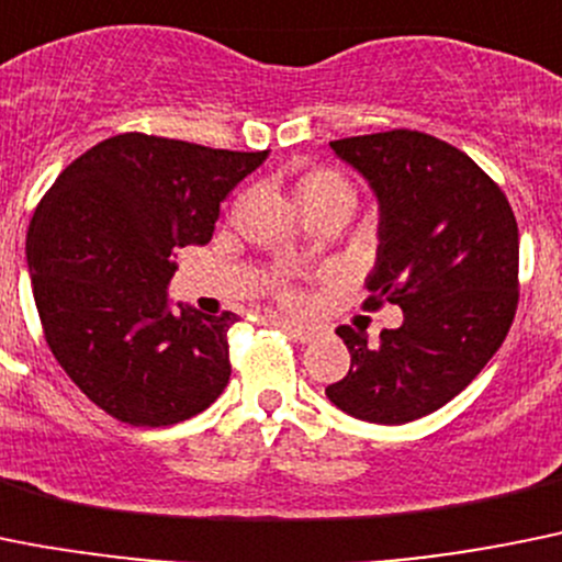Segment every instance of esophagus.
Here are the masks:
<instances>
[{"label": "esophagus", "instance_id": "esophagus-1", "mask_svg": "<svg viewBox=\"0 0 562 562\" xmlns=\"http://www.w3.org/2000/svg\"><path fill=\"white\" fill-rule=\"evenodd\" d=\"M277 327L285 329L288 335H291L293 340H299V344H307V340L316 338V329L305 327V324H296V322H288V318H277Z\"/></svg>", "mask_w": 562, "mask_h": 562}]
</instances>
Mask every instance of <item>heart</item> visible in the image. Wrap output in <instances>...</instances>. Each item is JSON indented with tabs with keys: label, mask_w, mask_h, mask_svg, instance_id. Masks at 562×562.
Segmentation results:
<instances>
[{
	"label": "heart",
	"mask_w": 562,
	"mask_h": 562,
	"mask_svg": "<svg viewBox=\"0 0 562 562\" xmlns=\"http://www.w3.org/2000/svg\"><path fill=\"white\" fill-rule=\"evenodd\" d=\"M299 199H302L305 207H318V204L338 202V199H355V191L338 171L316 169L299 182ZM280 299L285 305H299L302 302V296L291 285H280Z\"/></svg>",
	"instance_id": "heart-1"
}]
</instances>
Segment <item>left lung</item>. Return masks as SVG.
Wrapping results in <instances>:
<instances>
[{
	"label": "left lung",
	"instance_id": "8db88e82",
	"mask_svg": "<svg viewBox=\"0 0 562 562\" xmlns=\"http://www.w3.org/2000/svg\"><path fill=\"white\" fill-rule=\"evenodd\" d=\"M380 199L366 307L400 305L380 344L338 327L349 374L327 387L363 422L407 424L452 402L496 355L518 307V224L505 191L465 151L418 130L333 140Z\"/></svg>",
	"mask_w": 562,
	"mask_h": 562
}]
</instances>
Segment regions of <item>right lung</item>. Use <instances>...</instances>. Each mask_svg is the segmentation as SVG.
<instances>
[{"label": "right lung", "mask_w": 562, "mask_h": 562, "mask_svg": "<svg viewBox=\"0 0 562 562\" xmlns=\"http://www.w3.org/2000/svg\"><path fill=\"white\" fill-rule=\"evenodd\" d=\"M269 151L122 133L68 162L35 207L27 263L44 338L108 416L169 427L229 382L238 316L169 311L177 249L207 244L227 193Z\"/></svg>", "instance_id": "add662e5"}]
</instances>
